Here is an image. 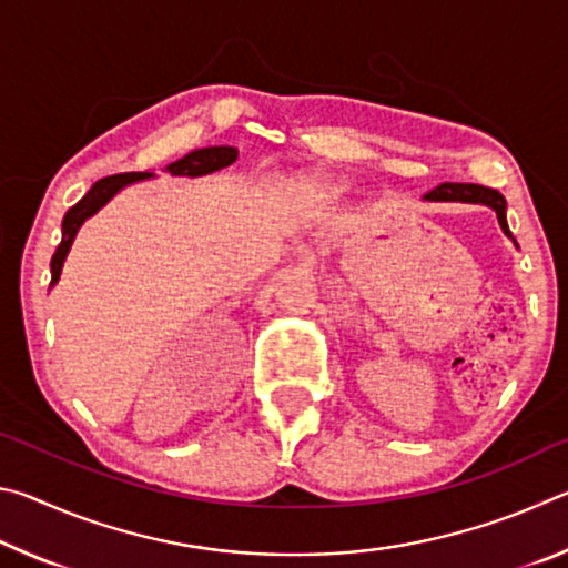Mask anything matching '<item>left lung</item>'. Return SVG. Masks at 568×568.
<instances>
[{
  "label": "left lung",
  "instance_id": "obj_1",
  "mask_svg": "<svg viewBox=\"0 0 568 568\" xmlns=\"http://www.w3.org/2000/svg\"><path fill=\"white\" fill-rule=\"evenodd\" d=\"M423 200H434V203H476V205H488L498 217V225H501L504 233L514 240L511 230L506 223V200L498 190L484 187V185H470V182H440L438 187L423 195ZM516 243V240H514Z\"/></svg>",
  "mask_w": 568,
  "mask_h": 568
}]
</instances>
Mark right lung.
Here are the masks:
<instances>
[{"label": "right lung", "mask_w": 568, "mask_h": 568, "mask_svg": "<svg viewBox=\"0 0 568 568\" xmlns=\"http://www.w3.org/2000/svg\"><path fill=\"white\" fill-rule=\"evenodd\" d=\"M235 160H237V150H235V148H227V145H220V148H200V150H192L190 155L180 158L178 162H170L168 172H170V175L200 178V175H210V172L233 165ZM148 178H155V175H152V172H124V175L102 178V180L94 182L88 195H84V197L80 200V203L67 210V215H64V220H62V243L57 245L54 255H52V263H50V267H52V283H50V287H52L57 281H60L64 257H67V253H70L77 230L82 227L84 220L92 217L94 213H98L100 207L108 205L110 200H112L114 195H118V192H120L122 187L132 185V182L148 180Z\"/></svg>", "instance_id": "obj_1"}]
</instances>
